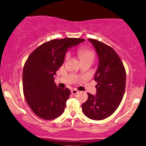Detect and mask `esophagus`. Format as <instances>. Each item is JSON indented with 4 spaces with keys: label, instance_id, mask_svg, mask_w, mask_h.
I'll use <instances>...</instances> for the list:
<instances>
[{
    "label": "esophagus",
    "instance_id": "obj_1",
    "mask_svg": "<svg viewBox=\"0 0 146 146\" xmlns=\"http://www.w3.org/2000/svg\"><path fill=\"white\" fill-rule=\"evenodd\" d=\"M78 93H79V91L78 90H75V89L71 90V93L73 95H76V94H78Z\"/></svg>",
    "mask_w": 146,
    "mask_h": 146
}]
</instances>
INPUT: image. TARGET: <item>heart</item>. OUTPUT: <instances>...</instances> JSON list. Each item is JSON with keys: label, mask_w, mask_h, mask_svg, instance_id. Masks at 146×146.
<instances>
[{"label": "heart", "mask_w": 146, "mask_h": 146, "mask_svg": "<svg viewBox=\"0 0 146 146\" xmlns=\"http://www.w3.org/2000/svg\"><path fill=\"white\" fill-rule=\"evenodd\" d=\"M79 57L82 62L87 61V60H90L93 62L95 58V53L92 50L88 49V48H82V49L79 51ZM70 58V53H67L65 55L64 57V62H66Z\"/></svg>", "instance_id": "1"}]
</instances>
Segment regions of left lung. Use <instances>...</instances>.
Here are the masks:
<instances>
[{"instance_id": "obj_1", "label": "left lung", "mask_w": 146, "mask_h": 146, "mask_svg": "<svg viewBox=\"0 0 146 146\" xmlns=\"http://www.w3.org/2000/svg\"><path fill=\"white\" fill-rule=\"evenodd\" d=\"M99 57V66L95 75L98 84L96 95L88 93V100L82 104L84 114L93 120L110 116L121 103L125 88L126 73L121 60L113 48L97 40L88 39Z\"/></svg>"}]
</instances>
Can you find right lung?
<instances>
[{
  "label": "right lung",
  "instance_id": "add662e5",
  "mask_svg": "<svg viewBox=\"0 0 146 146\" xmlns=\"http://www.w3.org/2000/svg\"><path fill=\"white\" fill-rule=\"evenodd\" d=\"M84 40L74 38L52 40L40 45L28 57L23 72V93L38 117L51 120L63 113L71 91L57 86L54 75L62 65L68 48Z\"/></svg>",
  "mask_w": 146,
  "mask_h": 146
}]
</instances>
